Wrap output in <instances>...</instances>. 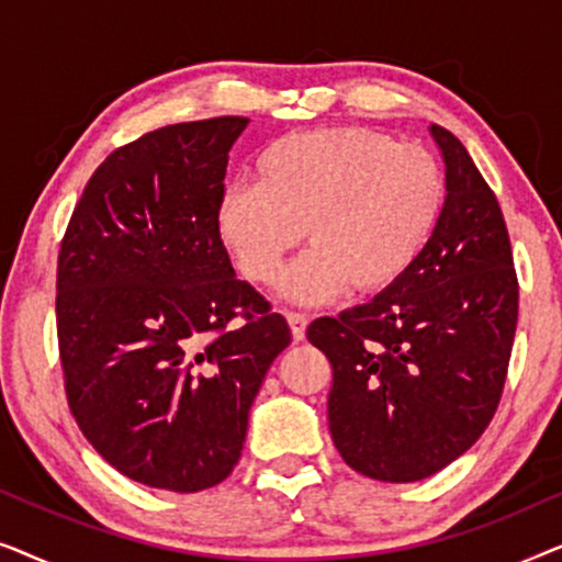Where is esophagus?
I'll use <instances>...</instances> for the list:
<instances>
[{
	"mask_svg": "<svg viewBox=\"0 0 562 562\" xmlns=\"http://www.w3.org/2000/svg\"><path fill=\"white\" fill-rule=\"evenodd\" d=\"M283 317H286L289 327H291V337H294L296 342L304 340V335H306V317H304V314H299V312H283Z\"/></svg>",
	"mask_w": 562,
	"mask_h": 562,
	"instance_id": "1",
	"label": "esophagus"
}]
</instances>
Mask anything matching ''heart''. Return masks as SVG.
I'll use <instances>...</instances> for the list:
<instances>
[{
	"label": "heart",
	"instance_id": "b5f03b06",
	"mask_svg": "<svg viewBox=\"0 0 562 562\" xmlns=\"http://www.w3.org/2000/svg\"><path fill=\"white\" fill-rule=\"evenodd\" d=\"M445 206L440 160L422 145L394 143L368 127H322L268 145L252 187L222 191L214 229L237 271L281 294L322 304L345 289L383 294L404 281L432 240Z\"/></svg>",
	"mask_w": 562,
	"mask_h": 562
}]
</instances>
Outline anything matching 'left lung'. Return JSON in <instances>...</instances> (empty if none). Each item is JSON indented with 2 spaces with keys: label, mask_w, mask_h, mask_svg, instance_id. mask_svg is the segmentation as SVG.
<instances>
[{
  "label": "left lung",
  "mask_w": 562,
  "mask_h": 562,
  "mask_svg": "<svg viewBox=\"0 0 562 562\" xmlns=\"http://www.w3.org/2000/svg\"><path fill=\"white\" fill-rule=\"evenodd\" d=\"M429 135L445 160V206L425 256L394 289L306 337L333 363L329 432L352 471L412 483L483 435L504 391L519 314L509 233L463 143Z\"/></svg>",
  "instance_id": "8db88e82"
}]
</instances>
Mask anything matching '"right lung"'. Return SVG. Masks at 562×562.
<instances>
[{
	"instance_id": "obj_1",
	"label": "right lung",
	"mask_w": 562,
	"mask_h": 562,
	"mask_svg": "<svg viewBox=\"0 0 562 562\" xmlns=\"http://www.w3.org/2000/svg\"><path fill=\"white\" fill-rule=\"evenodd\" d=\"M250 120L179 122L97 168L58 252V348L81 432L122 475L194 494L225 481L286 319L214 229ZM235 316L244 325L229 328Z\"/></svg>"
}]
</instances>
